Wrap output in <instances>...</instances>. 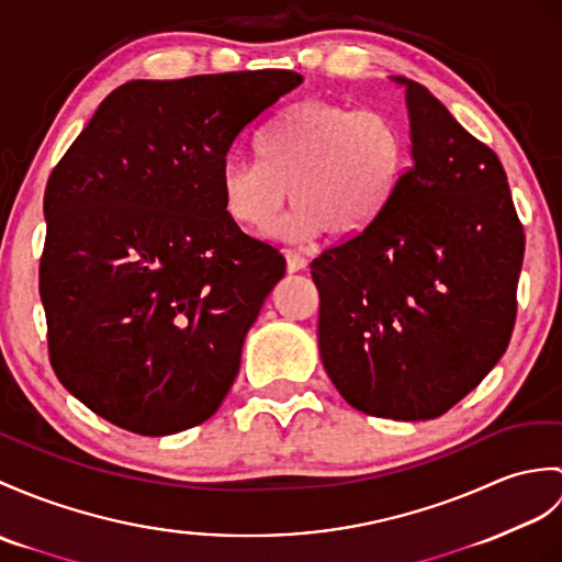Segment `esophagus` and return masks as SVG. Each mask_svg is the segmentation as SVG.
<instances>
[{
	"mask_svg": "<svg viewBox=\"0 0 562 562\" xmlns=\"http://www.w3.org/2000/svg\"><path fill=\"white\" fill-rule=\"evenodd\" d=\"M284 258H286V270H290V272H299V270H304L308 266L306 256L296 254L292 249H284Z\"/></svg>",
	"mask_w": 562,
	"mask_h": 562,
	"instance_id": "obj_1",
	"label": "esophagus"
}]
</instances>
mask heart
Instances as JSON below:
<instances>
[{"instance_id": "heart-1", "label": "heart", "mask_w": 562, "mask_h": 562, "mask_svg": "<svg viewBox=\"0 0 562 562\" xmlns=\"http://www.w3.org/2000/svg\"><path fill=\"white\" fill-rule=\"evenodd\" d=\"M256 153L258 162H222V205L239 227L263 229L290 191L294 207L276 227L286 239L321 229L335 241L361 237L409 167V138L393 114L321 98L290 104L258 134Z\"/></svg>"}]
</instances>
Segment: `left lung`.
Here are the masks:
<instances>
[{
  "label": "left lung",
  "mask_w": 562,
  "mask_h": 562,
  "mask_svg": "<svg viewBox=\"0 0 562 562\" xmlns=\"http://www.w3.org/2000/svg\"><path fill=\"white\" fill-rule=\"evenodd\" d=\"M407 86L412 165L357 239L311 263L323 367L351 407L436 419L505 355L525 227L505 169L428 90Z\"/></svg>",
  "instance_id": "1"
}]
</instances>
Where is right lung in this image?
I'll return each mask as SVG.
<instances>
[{
	"label": "right lung",
	"instance_id": "add662e5",
	"mask_svg": "<svg viewBox=\"0 0 562 562\" xmlns=\"http://www.w3.org/2000/svg\"><path fill=\"white\" fill-rule=\"evenodd\" d=\"M302 81L286 69L128 81L52 169L49 363L102 419L169 436L211 419L229 393L284 256L225 213L220 167Z\"/></svg>",
	"mask_w": 562,
	"mask_h": 562
}]
</instances>
